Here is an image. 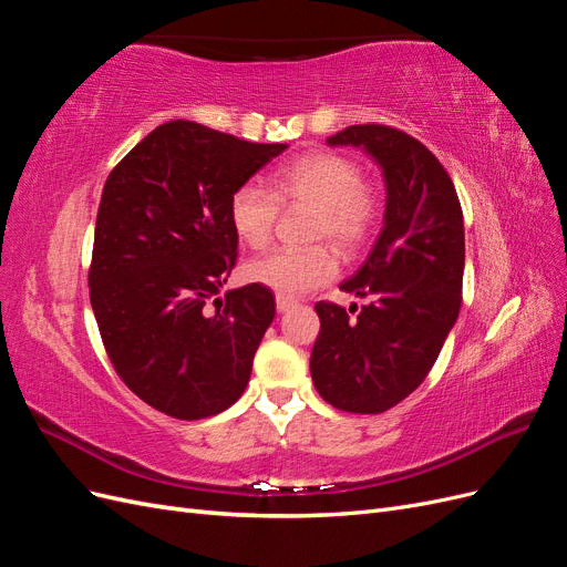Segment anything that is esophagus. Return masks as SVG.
<instances>
[{
    "label": "esophagus",
    "instance_id": "esophagus-1",
    "mask_svg": "<svg viewBox=\"0 0 567 567\" xmlns=\"http://www.w3.org/2000/svg\"><path fill=\"white\" fill-rule=\"evenodd\" d=\"M296 307V300L293 298H286V296H277V312L284 315L288 310H293Z\"/></svg>",
    "mask_w": 567,
    "mask_h": 567
}]
</instances>
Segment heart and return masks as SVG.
I'll return each instance as SVG.
<instances>
[{
    "label": "heart",
    "mask_w": 567,
    "mask_h": 567,
    "mask_svg": "<svg viewBox=\"0 0 567 567\" xmlns=\"http://www.w3.org/2000/svg\"><path fill=\"white\" fill-rule=\"evenodd\" d=\"M354 161L338 153L315 151L279 167L269 182V192L257 184L238 186L229 200L234 234L250 248L269 244L277 225L279 205L315 208L312 238H326L340 252H354L367 241L379 215V200L362 182ZM246 279L274 293L298 298L329 284L338 274V262L329 248L305 250L279 248L255 257L244 269Z\"/></svg>",
    "instance_id": "b5f03b06"
}]
</instances>
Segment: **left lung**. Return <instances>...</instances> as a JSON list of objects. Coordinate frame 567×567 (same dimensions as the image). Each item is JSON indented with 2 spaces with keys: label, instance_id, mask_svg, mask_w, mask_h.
<instances>
[{
  "label": "left lung",
  "instance_id": "1",
  "mask_svg": "<svg viewBox=\"0 0 567 567\" xmlns=\"http://www.w3.org/2000/svg\"><path fill=\"white\" fill-rule=\"evenodd\" d=\"M326 144L362 148L381 167L385 213L367 262L340 284L371 302L357 319L340 305H315L321 331L310 371L336 409L381 414L423 383L454 329L466 265L463 213L450 175L414 136L352 125Z\"/></svg>",
  "mask_w": 567,
  "mask_h": 567
}]
</instances>
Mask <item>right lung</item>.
<instances>
[{"label": "right lung", "instance_id": "right-lung-1", "mask_svg": "<svg viewBox=\"0 0 567 567\" xmlns=\"http://www.w3.org/2000/svg\"><path fill=\"white\" fill-rule=\"evenodd\" d=\"M286 144L169 120L115 165L101 194L90 300L125 385L167 416H215L241 398L277 312L257 284L227 290L238 236L229 200Z\"/></svg>", "mask_w": 567, "mask_h": 567}]
</instances>
